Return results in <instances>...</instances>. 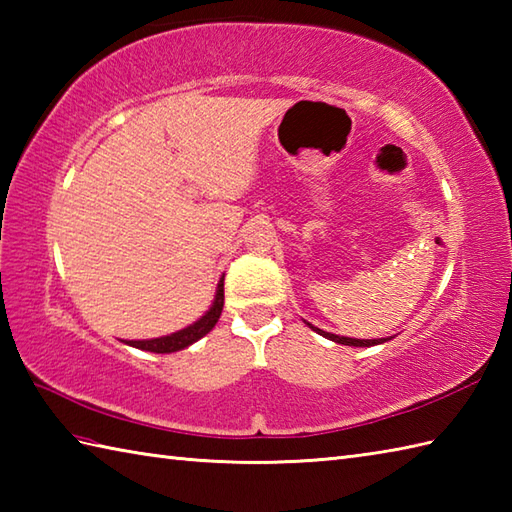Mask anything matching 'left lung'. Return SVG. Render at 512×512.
I'll list each match as a JSON object with an SVG mask.
<instances>
[{"mask_svg": "<svg viewBox=\"0 0 512 512\" xmlns=\"http://www.w3.org/2000/svg\"><path fill=\"white\" fill-rule=\"evenodd\" d=\"M310 325V323H308ZM310 328L314 332H319L321 336H325V339H330L334 343H341V345H354V347H372V345H378V343H385V339H347V336H336V334H330V332H323L319 328H314V325H310Z\"/></svg>", "mask_w": 512, "mask_h": 512, "instance_id": "obj_1", "label": "left lung"}]
</instances>
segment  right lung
Here are the masks:
<instances>
[{
    "instance_id": "add662e5",
    "label": "right lung",
    "mask_w": 512,
    "mask_h": 512,
    "mask_svg": "<svg viewBox=\"0 0 512 512\" xmlns=\"http://www.w3.org/2000/svg\"><path fill=\"white\" fill-rule=\"evenodd\" d=\"M224 308V279L217 284V295L211 310L204 314L200 321H195L189 328H184L180 332H173L169 336H160V339H151V341H127V345L138 347V350H147V352H156V354H169V352H178L189 347L191 343H195L198 339H202L204 334H209L217 319H220Z\"/></svg>"
}]
</instances>
